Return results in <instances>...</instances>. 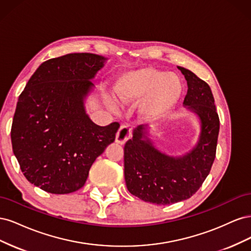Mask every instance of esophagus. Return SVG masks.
<instances>
[{"label": "esophagus", "instance_id": "obj_1", "mask_svg": "<svg viewBox=\"0 0 251 251\" xmlns=\"http://www.w3.org/2000/svg\"><path fill=\"white\" fill-rule=\"evenodd\" d=\"M131 138V128L128 126H121L118 132L116 133V142L119 144H125L128 139Z\"/></svg>", "mask_w": 251, "mask_h": 251}]
</instances>
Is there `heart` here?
<instances>
[{"label":"heart","mask_w":251,"mask_h":251,"mask_svg":"<svg viewBox=\"0 0 251 251\" xmlns=\"http://www.w3.org/2000/svg\"><path fill=\"white\" fill-rule=\"evenodd\" d=\"M183 92L180 78L174 73L151 67L139 68L123 74L115 86L118 101L133 104L143 100L139 113L143 119L157 120L174 109ZM115 107V103H112Z\"/></svg>","instance_id":"heart-1"}]
</instances>
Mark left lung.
<instances>
[{
  "label": "left lung",
  "instance_id": "8db88e82",
  "mask_svg": "<svg viewBox=\"0 0 251 251\" xmlns=\"http://www.w3.org/2000/svg\"><path fill=\"white\" fill-rule=\"evenodd\" d=\"M178 68L188 86L183 103L201 119L198 144L183 157H170L154 148L144 135L143 126H139L124 150L128 192L143 201L158 205L191 198L208 176L216 158L220 120L211 90L192 71Z\"/></svg>",
  "mask_w": 251,
  "mask_h": 251
}]
</instances>
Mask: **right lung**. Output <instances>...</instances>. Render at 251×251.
Segmentation results:
<instances>
[{"label": "right lung", "instance_id": "1", "mask_svg": "<svg viewBox=\"0 0 251 251\" xmlns=\"http://www.w3.org/2000/svg\"><path fill=\"white\" fill-rule=\"evenodd\" d=\"M104 57L70 53L44 62L19 97L11 126L13 154L30 183L70 194L86 183L95 159L115 140L120 125L100 126L83 100Z\"/></svg>", "mask_w": 251, "mask_h": 251}]
</instances>
